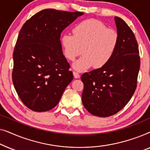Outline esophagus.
Wrapping results in <instances>:
<instances>
[{
	"instance_id": "obj_1",
	"label": "esophagus",
	"mask_w": 150,
	"mask_h": 150,
	"mask_svg": "<svg viewBox=\"0 0 150 150\" xmlns=\"http://www.w3.org/2000/svg\"><path fill=\"white\" fill-rule=\"evenodd\" d=\"M73 74H74V76L75 79H79V78H80V74L77 72V71H73Z\"/></svg>"
}]
</instances>
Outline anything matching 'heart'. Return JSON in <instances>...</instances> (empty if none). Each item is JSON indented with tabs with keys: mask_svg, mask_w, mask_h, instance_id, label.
I'll return each mask as SVG.
<instances>
[{
	"mask_svg": "<svg viewBox=\"0 0 150 150\" xmlns=\"http://www.w3.org/2000/svg\"><path fill=\"white\" fill-rule=\"evenodd\" d=\"M72 34L64 33L60 39L63 54L74 61L83 52V56L73 64L74 68L84 71L93 65L99 69L113 57L119 44L116 30L107 28L99 20L89 19L80 22L72 29Z\"/></svg>",
	"mask_w": 150,
	"mask_h": 150,
	"instance_id": "heart-1",
	"label": "heart"
}]
</instances>
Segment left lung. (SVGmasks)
Wrapping results in <instances>:
<instances>
[{
  "instance_id": "8db88e82",
  "label": "left lung",
  "mask_w": 150,
  "mask_h": 150,
  "mask_svg": "<svg viewBox=\"0 0 150 150\" xmlns=\"http://www.w3.org/2000/svg\"><path fill=\"white\" fill-rule=\"evenodd\" d=\"M119 44L105 66L81 76L82 102L93 115L106 117L116 114L130 101L137 88L140 69L137 41L122 18L115 17Z\"/></svg>"
}]
</instances>
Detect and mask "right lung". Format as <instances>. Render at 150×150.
I'll return each mask as SVG.
<instances>
[{
    "label": "right lung",
    "mask_w": 150,
    "mask_h": 150,
    "mask_svg": "<svg viewBox=\"0 0 150 150\" xmlns=\"http://www.w3.org/2000/svg\"><path fill=\"white\" fill-rule=\"evenodd\" d=\"M83 12L47 9L28 20L14 48L12 80L24 105L36 112L51 110L73 80L63 54L61 33Z\"/></svg>",
    "instance_id": "obj_1"
}]
</instances>
